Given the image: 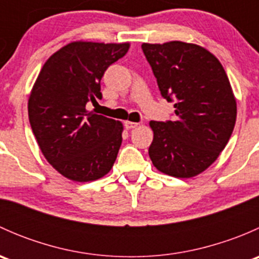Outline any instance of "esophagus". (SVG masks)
<instances>
[{
	"label": "esophagus",
	"mask_w": 259,
	"mask_h": 259,
	"mask_svg": "<svg viewBox=\"0 0 259 259\" xmlns=\"http://www.w3.org/2000/svg\"><path fill=\"white\" fill-rule=\"evenodd\" d=\"M138 125L139 124L134 121H125V127H126V129H133V127H137Z\"/></svg>",
	"instance_id": "esophagus-1"
}]
</instances>
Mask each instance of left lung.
Segmentation results:
<instances>
[{"mask_svg":"<svg viewBox=\"0 0 259 259\" xmlns=\"http://www.w3.org/2000/svg\"><path fill=\"white\" fill-rule=\"evenodd\" d=\"M168 101L174 121H150L153 165L176 178L203 173L226 148L237 119V101L219 60L207 49L183 41L142 45Z\"/></svg>","mask_w":259,"mask_h":259,"instance_id":"left-lung-1","label":"left lung"}]
</instances>
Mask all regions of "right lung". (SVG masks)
<instances>
[{
  "mask_svg": "<svg viewBox=\"0 0 259 259\" xmlns=\"http://www.w3.org/2000/svg\"><path fill=\"white\" fill-rule=\"evenodd\" d=\"M129 48V42L72 41L46 60L33 83L31 127L46 160L65 178L93 182L113 168L122 122L88 111L86 103L103 98L104 72Z\"/></svg>",
  "mask_w": 259,
  "mask_h": 259,
  "instance_id": "1",
  "label": "right lung"
}]
</instances>
